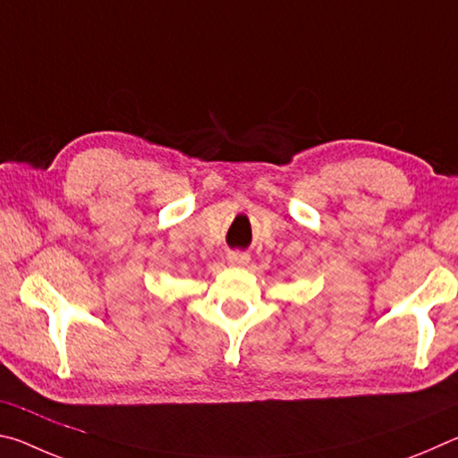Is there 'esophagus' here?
Masks as SVG:
<instances>
[{
  "label": "esophagus",
  "mask_w": 458,
  "mask_h": 458,
  "mask_svg": "<svg viewBox=\"0 0 458 458\" xmlns=\"http://www.w3.org/2000/svg\"><path fill=\"white\" fill-rule=\"evenodd\" d=\"M248 260H250V257H248L246 252H230L228 254V265H232V267H246Z\"/></svg>",
  "instance_id": "obj_1"
}]
</instances>
